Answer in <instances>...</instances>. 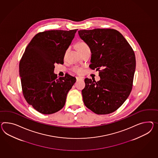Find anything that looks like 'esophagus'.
Instances as JSON below:
<instances>
[{
  "label": "esophagus",
  "instance_id": "esophagus-1",
  "mask_svg": "<svg viewBox=\"0 0 158 158\" xmlns=\"http://www.w3.org/2000/svg\"><path fill=\"white\" fill-rule=\"evenodd\" d=\"M76 79H77V81H79V80H83V77H76Z\"/></svg>",
  "mask_w": 158,
  "mask_h": 158
}]
</instances>
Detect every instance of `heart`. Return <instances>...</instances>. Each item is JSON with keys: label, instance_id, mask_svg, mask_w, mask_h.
I'll list each match as a JSON object with an SVG mask.
<instances>
[{"label": "heart", "instance_id": "1", "mask_svg": "<svg viewBox=\"0 0 158 158\" xmlns=\"http://www.w3.org/2000/svg\"><path fill=\"white\" fill-rule=\"evenodd\" d=\"M77 49L80 52V53H81L85 50L89 49V47L85 43L83 42H80L77 44ZM73 69L75 73H78V74H81L83 73V69L81 67H78V66L74 67Z\"/></svg>", "mask_w": 158, "mask_h": 158}]
</instances>
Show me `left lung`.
I'll use <instances>...</instances> for the list:
<instances>
[{"label":"left lung","instance_id":"obj_1","mask_svg":"<svg viewBox=\"0 0 158 158\" xmlns=\"http://www.w3.org/2000/svg\"><path fill=\"white\" fill-rule=\"evenodd\" d=\"M92 52L90 68L100 80L85 78L81 94L85 106L98 115L115 111L129 96L136 67L134 51L119 31L96 28L78 31Z\"/></svg>","mask_w":158,"mask_h":158}]
</instances>
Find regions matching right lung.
Wrapping results in <instances>:
<instances>
[{
    "label": "right lung",
    "mask_w": 158,
    "mask_h": 158,
    "mask_svg": "<svg viewBox=\"0 0 158 158\" xmlns=\"http://www.w3.org/2000/svg\"><path fill=\"white\" fill-rule=\"evenodd\" d=\"M77 29L39 32L28 44L19 63L23 96L43 114H52L65 104L67 95L76 82L69 74L58 78L55 63H64L65 51Z\"/></svg>",
    "instance_id": "obj_1"
}]
</instances>
